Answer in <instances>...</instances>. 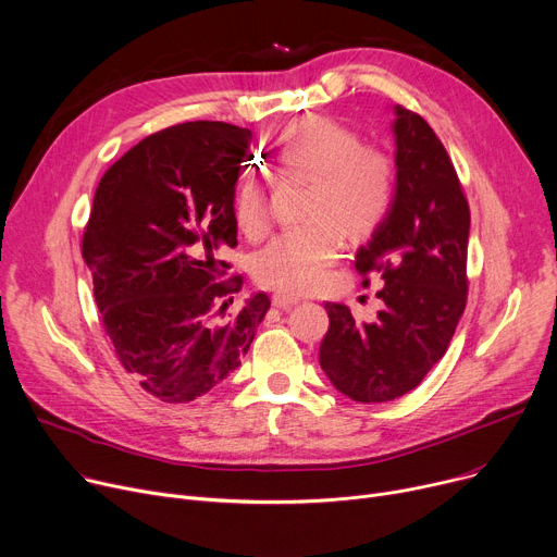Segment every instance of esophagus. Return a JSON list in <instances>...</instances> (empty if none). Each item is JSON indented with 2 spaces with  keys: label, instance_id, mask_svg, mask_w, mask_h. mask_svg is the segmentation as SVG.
Returning a JSON list of instances; mask_svg holds the SVG:
<instances>
[{
  "label": "esophagus",
  "instance_id": "1",
  "mask_svg": "<svg viewBox=\"0 0 557 557\" xmlns=\"http://www.w3.org/2000/svg\"><path fill=\"white\" fill-rule=\"evenodd\" d=\"M298 301H301V298L298 296H294V294H274L272 296V306L274 308H281V310H289V308H294Z\"/></svg>",
  "mask_w": 557,
  "mask_h": 557
}]
</instances>
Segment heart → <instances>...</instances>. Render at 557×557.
Returning a JSON list of instances; mask_svg holds the SVG:
<instances>
[{
    "instance_id": "heart-1",
    "label": "heart",
    "mask_w": 557,
    "mask_h": 557,
    "mask_svg": "<svg viewBox=\"0 0 557 557\" xmlns=\"http://www.w3.org/2000/svg\"><path fill=\"white\" fill-rule=\"evenodd\" d=\"M278 166L285 176L310 181L304 216L310 221L274 236L253 259V276L281 294L321 287L341 251L334 225L352 234L372 232L395 194V162L372 145L323 115L294 122L278 140ZM238 230L259 238L268 230L265 189L247 176L234 198Z\"/></svg>"
}]
</instances>
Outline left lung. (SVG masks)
I'll use <instances>...</instances> for the list:
<instances>
[{
	"label": "left lung",
	"mask_w": 557,
	"mask_h": 557,
	"mask_svg": "<svg viewBox=\"0 0 557 557\" xmlns=\"http://www.w3.org/2000/svg\"><path fill=\"white\" fill-rule=\"evenodd\" d=\"M393 132L395 196L355 256L361 276L383 281V310L374 323H359L348 306L325 304L330 327L319 348L332 386L361 404L419 386L446 355L468 292L470 209L450 156L431 124L399 104Z\"/></svg>",
	"instance_id": "obj_1"
}]
</instances>
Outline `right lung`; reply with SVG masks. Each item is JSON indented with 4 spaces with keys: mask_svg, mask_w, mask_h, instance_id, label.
I'll list each match as a JSON object with an SVG mask.
<instances>
[{
    "mask_svg": "<svg viewBox=\"0 0 557 557\" xmlns=\"http://www.w3.org/2000/svg\"><path fill=\"white\" fill-rule=\"evenodd\" d=\"M251 132L185 122L147 136L102 176L82 259L115 357L164 404H187L243 361L270 310L253 294L227 314L243 278L221 281L236 247L234 191Z\"/></svg>",
    "mask_w": 557,
    "mask_h": 557,
    "instance_id": "add662e5",
    "label": "right lung"
}]
</instances>
